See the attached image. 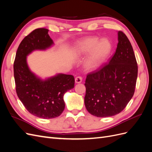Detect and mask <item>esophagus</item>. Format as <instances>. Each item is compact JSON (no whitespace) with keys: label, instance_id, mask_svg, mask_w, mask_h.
Listing matches in <instances>:
<instances>
[{"label":"esophagus","instance_id":"esophagus-1","mask_svg":"<svg viewBox=\"0 0 152 152\" xmlns=\"http://www.w3.org/2000/svg\"><path fill=\"white\" fill-rule=\"evenodd\" d=\"M76 84H80L82 81V78L81 77H77L75 79Z\"/></svg>","mask_w":152,"mask_h":152}]
</instances>
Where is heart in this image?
<instances>
[{
	"label": "heart",
	"mask_w": 152,
	"mask_h": 152,
	"mask_svg": "<svg viewBox=\"0 0 152 152\" xmlns=\"http://www.w3.org/2000/svg\"><path fill=\"white\" fill-rule=\"evenodd\" d=\"M96 37H89L80 40L73 49V53L77 56H83L91 50L86 65L89 68H96L103 63L112 52V45L107 39L98 40Z\"/></svg>",
	"instance_id": "b5f03b06"
}]
</instances>
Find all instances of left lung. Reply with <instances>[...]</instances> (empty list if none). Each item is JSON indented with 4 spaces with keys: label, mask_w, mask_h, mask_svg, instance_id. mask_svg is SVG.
I'll list each match as a JSON object with an SVG mask.
<instances>
[{
    "label": "left lung",
    "mask_w": 152,
    "mask_h": 152,
    "mask_svg": "<svg viewBox=\"0 0 152 152\" xmlns=\"http://www.w3.org/2000/svg\"><path fill=\"white\" fill-rule=\"evenodd\" d=\"M117 47L108 63L88 73L84 103L91 115L108 117L121 113L134 93L137 64L130 41L118 31Z\"/></svg>",
    "instance_id": "1"
}]
</instances>
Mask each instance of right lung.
<instances>
[{
	"label": "right lung",
	"instance_id": "1",
	"mask_svg": "<svg viewBox=\"0 0 152 152\" xmlns=\"http://www.w3.org/2000/svg\"><path fill=\"white\" fill-rule=\"evenodd\" d=\"M48 30L37 28L26 36L18 48L14 62L17 95L26 109L42 118L60 115L65 109L63 96L74 87L72 75L58 73L45 80L34 73L28 66L26 56L35 50H45L54 44Z\"/></svg>",
	"mask_w": 152,
	"mask_h": 152
}]
</instances>
